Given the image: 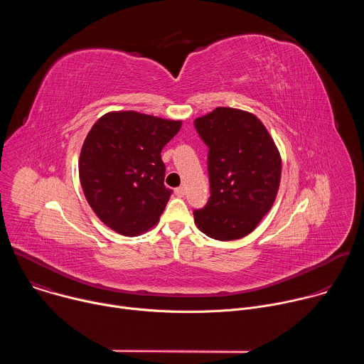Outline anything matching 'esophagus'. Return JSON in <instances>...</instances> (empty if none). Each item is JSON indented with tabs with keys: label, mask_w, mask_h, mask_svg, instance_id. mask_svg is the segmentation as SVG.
I'll use <instances>...</instances> for the list:
<instances>
[{
	"label": "esophagus",
	"mask_w": 364,
	"mask_h": 364,
	"mask_svg": "<svg viewBox=\"0 0 364 364\" xmlns=\"http://www.w3.org/2000/svg\"><path fill=\"white\" fill-rule=\"evenodd\" d=\"M174 193H176V196H178V197H184V194H186V187H184V186H181V187L176 188V190H174Z\"/></svg>",
	"instance_id": "1"
}]
</instances>
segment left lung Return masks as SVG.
I'll list each match as a JSON object with an SVG mask.
<instances>
[{
	"label": "left lung",
	"instance_id": "left-lung-1",
	"mask_svg": "<svg viewBox=\"0 0 364 364\" xmlns=\"http://www.w3.org/2000/svg\"><path fill=\"white\" fill-rule=\"evenodd\" d=\"M209 146L210 197L194 210L196 226L228 242L247 236L277 198L282 160L265 125L250 112L219 107L194 119Z\"/></svg>",
	"mask_w": 364,
	"mask_h": 364
}]
</instances>
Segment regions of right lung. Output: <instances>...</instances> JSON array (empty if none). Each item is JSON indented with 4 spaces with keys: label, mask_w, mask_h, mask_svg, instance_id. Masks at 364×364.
Wrapping results in <instances>:
<instances>
[{
    "label": "right lung",
    "mask_w": 364,
    "mask_h": 364,
    "mask_svg": "<svg viewBox=\"0 0 364 364\" xmlns=\"http://www.w3.org/2000/svg\"><path fill=\"white\" fill-rule=\"evenodd\" d=\"M181 121L135 111H112L89 131L79 157V178L96 216L124 236L160 222L173 190L164 186L161 151Z\"/></svg>",
    "instance_id": "obj_1"
}]
</instances>
